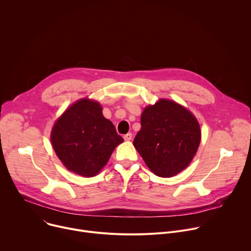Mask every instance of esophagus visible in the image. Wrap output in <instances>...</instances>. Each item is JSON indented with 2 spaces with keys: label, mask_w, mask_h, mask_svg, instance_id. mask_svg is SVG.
I'll return each mask as SVG.
<instances>
[{
  "label": "esophagus",
  "mask_w": 251,
  "mask_h": 251,
  "mask_svg": "<svg viewBox=\"0 0 251 251\" xmlns=\"http://www.w3.org/2000/svg\"><path fill=\"white\" fill-rule=\"evenodd\" d=\"M131 139H132V133H127V134L124 135V140L129 141V140H131Z\"/></svg>",
  "instance_id": "obj_1"
}]
</instances>
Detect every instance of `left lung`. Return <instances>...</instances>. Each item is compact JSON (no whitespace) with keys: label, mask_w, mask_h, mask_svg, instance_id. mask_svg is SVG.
Returning <instances> with one entry per match:
<instances>
[{"label":"left lung","mask_w":251,"mask_h":251,"mask_svg":"<svg viewBox=\"0 0 251 251\" xmlns=\"http://www.w3.org/2000/svg\"><path fill=\"white\" fill-rule=\"evenodd\" d=\"M200 142L196 117L180 104L160 99L143 111L133 144L155 175L170 177L188 167Z\"/></svg>","instance_id":"8db88e82"}]
</instances>
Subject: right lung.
Listing matches in <instances>:
<instances>
[{"mask_svg": "<svg viewBox=\"0 0 251 251\" xmlns=\"http://www.w3.org/2000/svg\"><path fill=\"white\" fill-rule=\"evenodd\" d=\"M52 147L63 165L83 176H93L108 162L123 138L102 114L98 102L81 99L58 118L51 131Z\"/></svg>", "mask_w": 251, "mask_h": 251, "instance_id": "right-lung-1", "label": "right lung"}]
</instances>
